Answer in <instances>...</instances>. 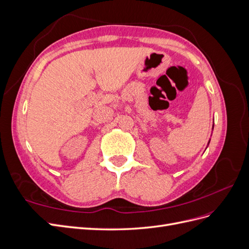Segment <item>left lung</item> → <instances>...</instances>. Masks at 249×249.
<instances>
[{
	"label": "left lung",
	"mask_w": 249,
	"mask_h": 249,
	"mask_svg": "<svg viewBox=\"0 0 249 249\" xmlns=\"http://www.w3.org/2000/svg\"><path fill=\"white\" fill-rule=\"evenodd\" d=\"M213 129H214V125H213V127H212V130H213ZM210 140H211V139H210ZM210 140H209V142H208V145H209V143H210ZM207 147H208V146H207Z\"/></svg>",
	"instance_id": "obj_1"
}]
</instances>
